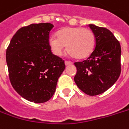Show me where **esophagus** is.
I'll return each mask as SVG.
<instances>
[{
  "label": "esophagus",
  "mask_w": 129,
  "mask_h": 129,
  "mask_svg": "<svg viewBox=\"0 0 129 129\" xmlns=\"http://www.w3.org/2000/svg\"><path fill=\"white\" fill-rule=\"evenodd\" d=\"M64 63H65V65H70V64H73V62L70 61H68V60H66V61H64Z\"/></svg>",
  "instance_id": "obj_1"
}]
</instances>
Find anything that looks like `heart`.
<instances>
[{"label":"heart","instance_id":"b5f03b06","mask_svg":"<svg viewBox=\"0 0 129 129\" xmlns=\"http://www.w3.org/2000/svg\"><path fill=\"white\" fill-rule=\"evenodd\" d=\"M48 43L56 56L64 53V46L70 55L76 59H83L92 54L96 46V36L92 30L79 27H67L59 30L56 38L51 37Z\"/></svg>","mask_w":129,"mask_h":129}]
</instances>
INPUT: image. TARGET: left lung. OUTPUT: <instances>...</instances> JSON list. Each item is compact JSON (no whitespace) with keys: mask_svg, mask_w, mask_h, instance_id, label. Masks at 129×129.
<instances>
[{"mask_svg":"<svg viewBox=\"0 0 129 129\" xmlns=\"http://www.w3.org/2000/svg\"><path fill=\"white\" fill-rule=\"evenodd\" d=\"M89 27L96 36V46L86 59L75 62L77 73L74 81L82 91L95 96L106 91L118 79L121 48L109 29L93 24Z\"/></svg>","mask_w":129,"mask_h":129,"instance_id":"obj_1","label":"left lung"}]
</instances>
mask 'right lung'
I'll use <instances>...</instances> for the list:
<instances>
[{
  "label": "right lung",
  "instance_id": "add662e5",
  "mask_svg": "<svg viewBox=\"0 0 129 129\" xmlns=\"http://www.w3.org/2000/svg\"><path fill=\"white\" fill-rule=\"evenodd\" d=\"M50 23L32 24L19 29L6 49L11 83L25 100L43 103L54 95L64 61L53 54L48 43Z\"/></svg>",
  "mask_w": 129,
  "mask_h": 129
}]
</instances>
